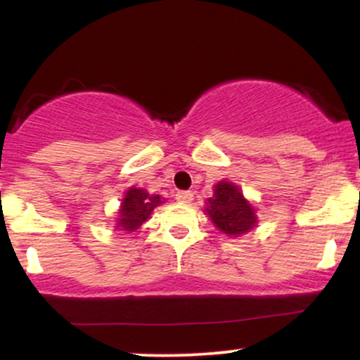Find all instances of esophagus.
I'll return each instance as SVG.
<instances>
[{"label": "esophagus", "mask_w": 360, "mask_h": 360, "mask_svg": "<svg viewBox=\"0 0 360 360\" xmlns=\"http://www.w3.org/2000/svg\"><path fill=\"white\" fill-rule=\"evenodd\" d=\"M176 200L179 201V203H191L193 193L191 191H177L176 193Z\"/></svg>", "instance_id": "1"}]
</instances>
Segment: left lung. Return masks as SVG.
Here are the masks:
<instances>
[{"mask_svg":"<svg viewBox=\"0 0 360 360\" xmlns=\"http://www.w3.org/2000/svg\"><path fill=\"white\" fill-rule=\"evenodd\" d=\"M205 213L220 232L229 237H240L257 226L254 205L243 196L242 189L230 181H218L213 196L206 200Z\"/></svg>","mask_w":360,"mask_h":360,"instance_id":"1","label":"left lung"}]
</instances>
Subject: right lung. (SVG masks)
Returning <instances> with one entry per match:
<instances>
[{
	"label": "right lung",
	"mask_w": 360,
	"mask_h": 360,
	"mask_svg": "<svg viewBox=\"0 0 360 360\" xmlns=\"http://www.w3.org/2000/svg\"><path fill=\"white\" fill-rule=\"evenodd\" d=\"M164 203H166V198H162L160 194H152L147 189L131 186L122 198L115 230L127 233L135 232L150 218L154 208Z\"/></svg>",
	"instance_id": "add662e5"
}]
</instances>
